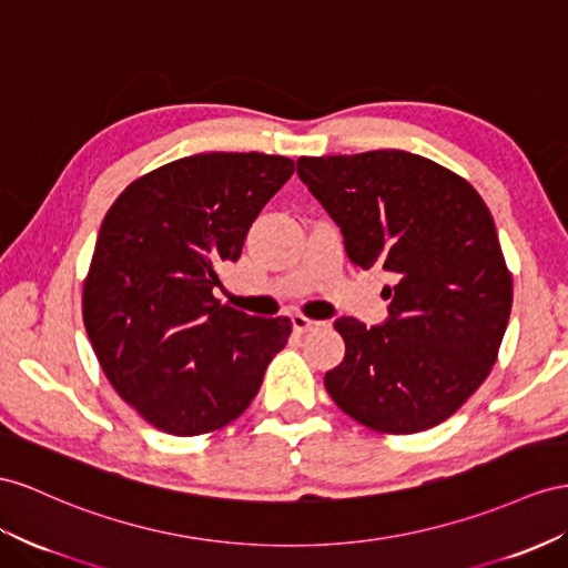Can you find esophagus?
I'll use <instances>...</instances> for the list:
<instances>
[{
    "label": "esophagus",
    "instance_id": "34e87169",
    "mask_svg": "<svg viewBox=\"0 0 568 568\" xmlns=\"http://www.w3.org/2000/svg\"><path fill=\"white\" fill-rule=\"evenodd\" d=\"M324 326V322H316V318H307L302 314H295L293 316V328L300 331V333H307V331H318Z\"/></svg>",
    "mask_w": 568,
    "mask_h": 568
}]
</instances>
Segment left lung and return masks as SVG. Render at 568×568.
<instances>
[{
    "instance_id": "left-lung-1",
    "label": "left lung",
    "mask_w": 568,
    "mask_h": 568,
    "mask_svg": "<svg viewBox=\"0 0 568 568\" xmlns=\"http://www.w3.org/2000/svg\"><path fill=\"white\" fill-rule=\"evenodd\" d=\"M359 268L396 275L388 318H336L345 357L324 384L338 408L376 432L444 423L487 379L514 302L494 217L475 189L434 160L367 151L297 160Z\"/></svg>"
}]
</instances>
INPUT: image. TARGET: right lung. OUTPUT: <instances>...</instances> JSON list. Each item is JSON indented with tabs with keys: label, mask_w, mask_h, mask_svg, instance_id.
I'll return each instance as SVG.
<instances>
[{
	"label": "right lung",
	"mask_w": 568,
	"mask_h": 568,
	"mask_svg": "<svg viewBox=\"0 0 568 568\" xmlns=\"http://www.w3.org/2000/svg\"><path fill=\"white\" fill-rule=\"evenodd\" d=\"M295 163L266 153H199L129 184L98 232L83 324L112 388L174 436L237 419L293 324L221 304L217 268Z\"/></svg>",
	"instance_id": "add662e5"
}]
</instances>
